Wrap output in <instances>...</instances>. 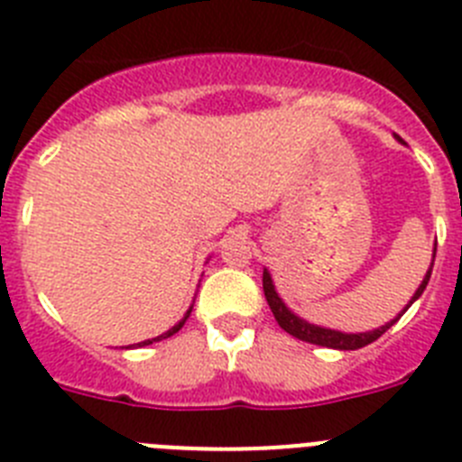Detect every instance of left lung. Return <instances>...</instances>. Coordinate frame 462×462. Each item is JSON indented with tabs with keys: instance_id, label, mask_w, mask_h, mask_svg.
Instances as JSON below:
<instances>
[{
	"instance_id": "1",
	"label": "left lung",
	"mask_w": 462,
	"mask_h": 462,
	"mask_svg": "<svg viewBox=\"0 0 462 462\" xmlns=\"http://www.w3.org/2000/svg\"><path fill=\"white\" fill-rule=\"evenodd\" d=\"M430 273H432V266H430V271H428V275L423 277L421 287L416 289V293H414V298L410 300V305L414 303L416 298L423 293L428 280H430ZM263 293H266V300H268V305H271L273 314H275V321L280 324V328H284L289 336L298 337V340L310 342V345L330 346V349H361V346L370 345V342H374L377 337H382L395 321L393 319L391 324L382 326V328H377V330H370V333H340V330L319 328V326H312V324H308V321L298 319L296 314H291V310L282 303V298L275 293V287H273V280L268 273H263ZM410 305H407V308H410ZM405 310H402V312H405Z\"/></svg>"
}]
</instances>
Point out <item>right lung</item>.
<instances>
[{
    "label": "right lung",
    "mask_w": 462,
    "mask_h": 462,
    "mask_svg": "<svg viewBox=\"0 0 462 462\" xmlns=\"http://www.w3.org/2000/svg\"><path fill=\"white\" fill-rule=\"evenodd\" d=\"M187 317H189V312H187V314H185V319H182V321H178V324H175V326H173V328H171V330H166L164 336H159V337H152V340H145V342H138V346H141V345H152V342H157V340H164V337H171V336H175V333H178V330H180V328H182V324H185V321H187Z\"/></svg>",
    "instance_id": "obj_1"
}]
</instances>
